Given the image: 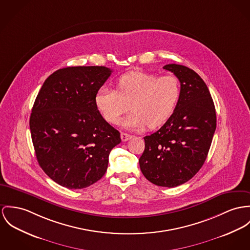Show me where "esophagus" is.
Here are the masks:
<instances>
[{"mask_svg": "<svg viewBox=\"0 0 250 250\" xmlns=\"http://www.w3.org/2000/svg\"><path fill=\"white\" fill-rule=\"evenodd\" d=\"M132 138V135L127 134V133H125V132H122L121 133V139L123 142H126L128 140H130Z\"/></svg>", "mask_w": 250, "mask_h": 250, "instance_id": "esophagus-1", "label": "esophagus"}]
</instances>
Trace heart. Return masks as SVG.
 Here are the masks:
<instances>
[{"mask_svg":"<svg viewBox=\"0 0 250 250\" xmlns=\"http://www.w3.org/2000/svg\"><path fill=\"white\" fill-rule=\"evenodd\" d=\"M117 88L116 91L104 86L97 91V109L106 122L116 125L129 104L131 112L122 125L130 129L162 125L172 115L181 96L180 81L171 74L129 72L119 78Z\"/></svg>","mask_w":250,"mask_h":250,"instance_id":"1","label":"heart"}]
</instances>
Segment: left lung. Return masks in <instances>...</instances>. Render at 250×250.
<instances>
[{
    "mask_svg": "<svg viewBox=\"0 0 250 250\" xmlns=\"http://www.w3.org/2000/svg\"><path fill=\"white\" fill-rule=\"evenodd\" d=\"M181 83V96L171 117L153 134L146 136L139 159L141 171L154 185L174 188L189 181L203 167L216 129L210 92L194 70L170 63Z\"/></svg>",
    "mask_w": 250,
    "mask_h": 250,
    "instance_id": "left-lung-1",
    "label": "left lung"
}]
</instances>
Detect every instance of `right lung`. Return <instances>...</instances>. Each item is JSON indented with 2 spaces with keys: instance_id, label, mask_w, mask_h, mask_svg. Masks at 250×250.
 Masks as SVG:
<instances>
[{
  "instance_id": "right-lung-1",
  "label": "right lung",
  "mask_w": 250,
  "mask_h": 250,
  "mask_svg": "<svg viewBox=\"0 0 250 250\" xmlns=\"http://www.w3.org/2000/svg\"><path fill=\"white\" fill-rule=\"evenodd\" d=\"M105 66H69L47 78L29 126L39 165L60 186L87 188L106 171L120 132L99 112L96 92L111 75Z\"/></svg>"
}]
</instances>
